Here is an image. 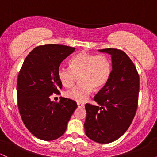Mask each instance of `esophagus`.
I'll list each match as a JSON object with an SVG mask.
<instances>
[{"label": "esophagus", "mask_w": 157, "mask_h": 157, "mask_svg": "<svg viewBox=\"0 0 157 157\" xmlns=\"http://www.w3.org/2000/svg\"><path fill=\"white\" fill-rule=\"evenodd\" d=\"M77 106H78L79 108H84L85 105L83 103H81V102H77Z\"/></svg>", "instance_id": "1"}]
</instances>
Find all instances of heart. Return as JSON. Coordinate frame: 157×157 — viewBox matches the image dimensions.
Here are the masks:
<instances>
[{
    "mask_svg": "<svg viewBox=\"0 0 157 157\" xmlns=\"http://www.w3.org/2000/svg\"><path fill=\"white\" fill-rule=\"evenodd\" d=\"M111 71V61L104 55L81 52L70 61V66H61L58 77L62 85L70 88L80 76V83L65 93L66 97L77 102L87 100L93 89H102L109 80Z\"/></svg>",
    "mask_w": 157,
    "mask_h": 157,
    "instance_id": "1",
    "label": "heart"
}]
</instances>
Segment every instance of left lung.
Masks as SVG:
<instances>
[{
    "label": "left lung",
    "mask_w": 157,
    "mask_h": 157,
    "mask_svg": "<svg viewBox=\"0 0 157 157\" xmlns=\"http://www.w3.org/2000/svg\"><path fill=\"white\" fill-rule=\"evenodd\" d=\"M111 55L112 70L102 89L94 97L99 105L86 104V136L98 143L115 141L125 133L136 113L140 77L134 64L117 48L98 50Z\"/></svg>",
    "instance_id": "8db88e82"
}]
</instances>
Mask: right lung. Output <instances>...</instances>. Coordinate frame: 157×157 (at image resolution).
Returning a JSON list of instances; mask_svg holds the SVG:
<instances>
[{"instance_id":"right-lung-1","label":"right lung","mask_w":157,"mask_h":157,"mask_svg":"<svg viewBox=\"0 0 157 157\" xmlns=\"http://www.w3.org/2000/svg\"><path fill=\"white\" fill-rule=\"evenodd\" d=\"M75 48L58 44H47L34 48L25 59L17 78V105L21 118L29 131L40 140L51 141L64 134L76 102L60 97V102L50 100L59 94L62 83L58 68L63 60Z\"/></svg>"}]
</instances>
